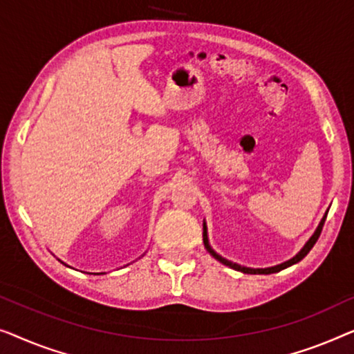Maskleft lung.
Masks as SVG:
<instances>
[{"instance_id":"left-lung-1","label":"left lung","mask_w":354,"mask_h":354,"mask_svg":"<svg viewBox=\"0 0 354 354\" xmlns=\"http://www.w3.org/2000/svg\"><path fill=\"white\" fill-rule=\"evenodd\" d=\"M326 216H327V212H326V215L322 216V220H321L319 225H317L315 234H313V236H311L310 239H308V242L305 243V245H303L301 250L298 252L295 257L290 258V260H287V261L281 263V265H276V266H271V268H247V266H241V265H237V263H232V261L226 260V258H223L221 255H218V253L212 248L210 242H208V232H207V223H205V221H203V243H205L207 252L210 253V255H212L213 258H215V260H218L220 263H223V265H225V266H229V268H231V270L241 271V272H243V274H271V272L282 271V270H286V268H288V266L295 265V263L301 261L303 258H305V257L308 255V253H310V250L313 248V245H315L317 239H319V234H321V231H322V226H324Z\"/></svg>"}]
</instances>
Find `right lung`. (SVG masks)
Here are the masks:
<instances>
[{"label":"right lung","instance_id":"add662e5","mask_svg":"<svg viewBox=\"0 0 354 354\" xmlns=\"http://www.w3.org/2000/svg\"><path fill=\"white\" fill-rule=\"evenodd\" d=\"M57 260H59V258H57ZM59 261H61V263H62V265H66V266H68V265H67V263H64L62 260H59ZM68 268H71V266H68ZM91 274H106V272H91Z\"/></svg>","mask_w":354,"mask_h":354}]
</instances>
